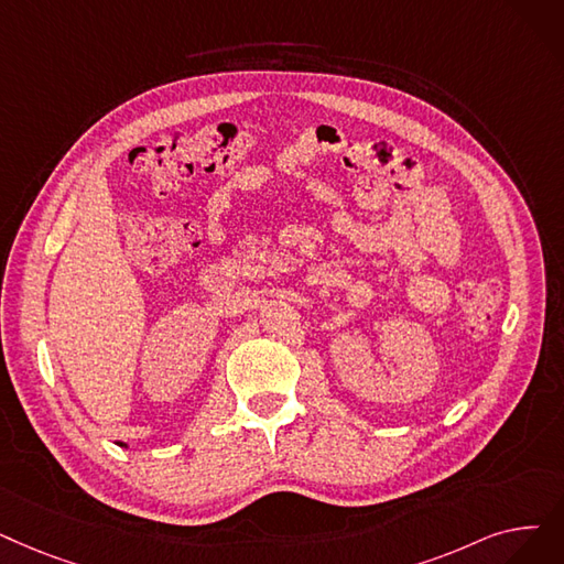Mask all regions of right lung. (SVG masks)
<instances>
[{"mask_svg": "<svg viewBox=\"0 0 564 564\" xmlns=\"http://www.w3.org/2000/svg\"><path fill=\"white\" fill-rule=\"evenodd\" d=\"M124 447H127V445H124Z\"/></svg>", "mask_w": 564, "mask_h": 564, "instance_id": "obj_1", "label": "right lung"}]
</instances>
